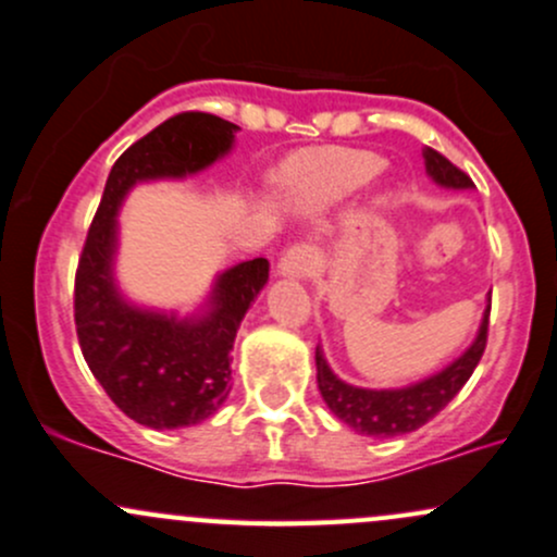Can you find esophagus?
I'll return each mask as SVG.
<instances>
[{
  "mask_svg": "<svg viewBox=\"0 0 557 557\" xmlns=\"http://www.w3.org/2000/svg\"><path fill=\"white\" fill-rule=\"evenodd\" d=\"M318 265H321V258H318L315 247L295 245L284 252V258L278 262V271L284 273V276L305 278V276H312V273L318 271Z\"/></svg>",
  "mask_w": 557,
  "mask_h": 557,
  "instance_id": "obj_1",
  "label": "esophagus"
}]
</instances>
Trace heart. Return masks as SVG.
I'll use <instances>...</instances> for the list:
<instances>
[{
    "mask_svg": "<svg viewBox=\"0 0 557 557\" xmlns=\"http://www.w3.org/2000/svg\"><path fill=\"white\" fill-rule=\"evenodd\" d=\"M381 171V158L362 149H315L289 165L286 178L310 208H326L360 191Z\"/></svg>",
    "mask_w": 557,
    "mask_h": 557,
    "instance_id": "obj_1",
    "label": "heart"
}]
</instances>
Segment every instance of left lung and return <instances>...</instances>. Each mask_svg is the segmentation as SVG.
I'll return each mask as SVG.
<instances>
[{
    "mask_svg": "<svg viewBox=\"0 0 557 557\" xmlns=\"http://www.w3.org/2000/svg\"><path fill=\"white\" fill-rule=\"evenodd\" d=\"M426 158V171L429 176L442 186H453V189H468L473 186V181L460 171L458 165H453L445 154H440L436 149H426L423 152ZM490 308L484 312V321H481L479 336L471 347L466 349L463 358H458L453 366H447L445 371L436 373L421 384L408 386V389H358V386H349L345 381H339L331 373V368L323 360L321 349H315V368H318V389H321L323 399L331 408V413L347 423L349 429H355L358 434L366 436H399L408 434V431L421 429L423 423H429L431 418L440 416V410H445L449 399L458 395L466 386V381L471 379L473 368L479 366L481 355L486 349V331H490Z\"/></svg>",
    "mask_w": 557,
    "mask_h": 557,
    "instance_id": "8db88e82",
    "label": "left lung"
}]
</instances>
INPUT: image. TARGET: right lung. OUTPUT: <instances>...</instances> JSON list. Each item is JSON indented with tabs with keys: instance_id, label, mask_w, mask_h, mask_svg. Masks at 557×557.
I'll use <instances>...</instances> for the list:
<instances>
[{
	"instance_id": "1",
	"label": "right lung",
	"mask_w": 557,
	"mask_h": 557,
	"mask_svg": "<svg viewBox=\"0 0 557 557\" xmlns=\"http://www.w3.org/2000/svg\"><path fill=\"white\" fill-rule=\"evenodd\" d=\"M234 123L178 112L134 141L112 165L76 268L73 318L84 360L108 397L149 429L195 426L231 392L236 329L268 281V260L239 262L218 278L210 312L191 321L131 308L112 284L117 205L136 181L197 173L228 152Z\"/></svg>"
}]
</instances>
